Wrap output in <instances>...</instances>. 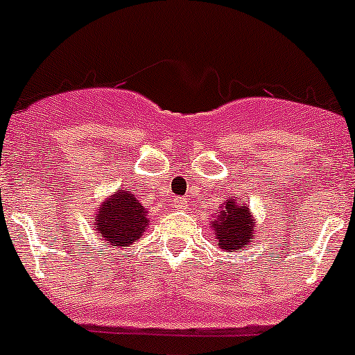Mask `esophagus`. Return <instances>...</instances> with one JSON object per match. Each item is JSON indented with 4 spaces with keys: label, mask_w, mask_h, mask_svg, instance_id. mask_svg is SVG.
Returning <instances> with one entry per match:
<instances>
[{
    "label": "esophagus",
    "mask_w": 355,
    "mask_h": 355,
    "mask_svg": "<svg viewBox=\"0 0 355 355\" xmlns=\"http://www.w3.org/2000/svg\"><path fill=\"white\" fill-rule=\"evenodd\" d=\"M185 205H187V201H185V199L173 198V206H175V208H184Z\"/></svg>",
    "instance_id": "1"
}]
</instances>
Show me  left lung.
Instances as JSON below:
<instances>
[{
	"instance_id": "1",
	"label": "left lung",
	"mask_w": 355,
	"mask_h": 355,
	"mask_svg": "<svg viewBox=\"0 0 355 355\" xmlns=\"http://www.w3.org/2000/svg\"><path fill=\"white\" fill-rule=\"evenodd\" d=\"M253 220L248 213V206L227 201L225 209L220 211L218 220L213 222V230L222 250H239L248 246L253 237Z\"/></svg>"
}]
</instances>
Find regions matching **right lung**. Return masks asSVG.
I'll return each mask as SVG.
<instances>
[{
  "mask_svg": "<svg viewBox=\"0 0 355 355\" xmlns=\"http://www.w3.org/2000/svg\"><path fill=\"white\" fill-rule=\"evenodd\" d=\"M95 229L105 241L114 246H128L140 239L147 222V211L130 192V189H119L98 209Z\"/></svg>",
  "mask_w": 355,
  "mask_h": 355,
  "instance_id": "obj_1",
  "label": "right lung"
}]
</instances>
